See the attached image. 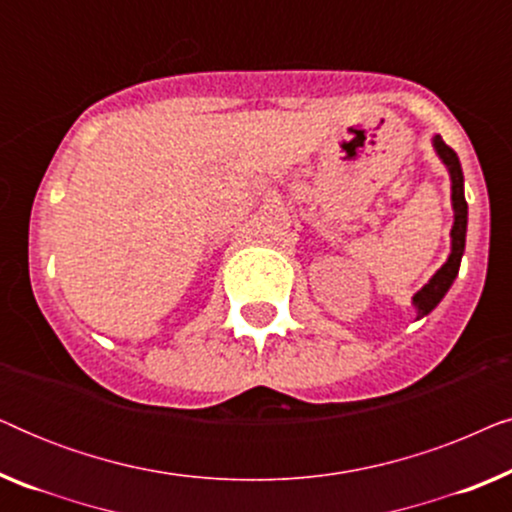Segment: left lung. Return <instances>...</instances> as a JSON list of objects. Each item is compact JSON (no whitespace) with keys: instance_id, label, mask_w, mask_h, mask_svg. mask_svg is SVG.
Returning a JSON list of instances; mask_svg holds the SVG:
<instances>
[{"instance_id":"left-lung-1","label":"left lung","mask_w":512,"mask_h":512,"mask_svg":"<svg viewBox=\"0 0 512 512\" xmlns=\"http://www.w3.org/2000/svg\"><path fill=\"white\" fill-rule=\"evenodd\" d=\"M436 144L438 156L443 158V163L450 167V177H452V205H454V226H452V254L447 258V263L440 268L436 275L431 277V282L424 286L422 291L412 298V303L417 307V317H424L429 314L433 307H436L443 296L450 289L454 277L459 275V265H461V254H464V244H466V223H468V205L464 198V172H461L459 158L454 153L452 146H447L443 142V137L433 139Z\"/></svg>"}]
</instances>
